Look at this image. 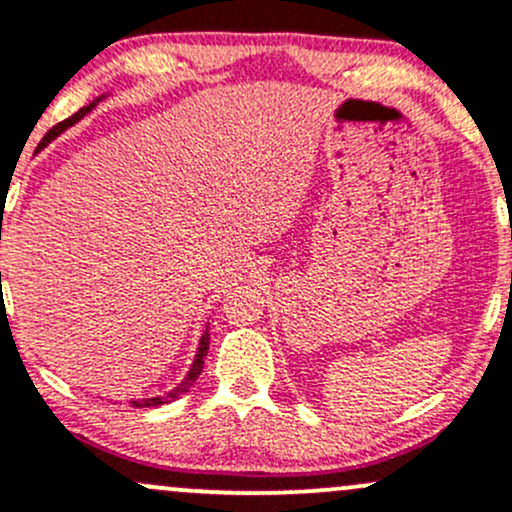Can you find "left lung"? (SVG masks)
I'll use <instances>...</instances> for the list:
<instances>
[{"label":"left lung","instance_id":"obj_1","mask_svg":"<svg viewBox=\"0 0 512 512\" xmlns=\"http://www.w3.org/2000/svg\"><path fill=\"white\" fill-rule=\"evenodd\" d=\"M510 238H512V233H510Z\"/></svg>","mask_w":512,"mask_h":512}]
</instances>
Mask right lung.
Masks as SVG:
<instances>
[{"instance_id": "1", "label": "right lung", "mask_w": 512, "mask_h": 512, "mask_svg": "<svg viewBox=\"0 0 512 512\" xmlns=\"http://www.w3.org/2000/svg\"><path fill=\"white\" fill-rule=\"evenodd\" d=\"M104 97H97L92 101V104L89 106H84V109H80L77 111L75 116H70V119H65L63 123H58V126H53L50 128V131L46 133V138L41 140V145H38V148H46V145L50 143V140H53L55 136H60V133L65 131V128H70L72 123H77L82 119L84 114H89V111L94 109V106H97V101H101ZM0 284H2V272H0ZM209 330H206L204 335H201V340H199V350H196V357H194V364H192V369H189V374H187V379L182 381V384L179 386H174V389L167 393V396H157V398H140V401H131L133 406L136 408H153V406H162V403H172V401H177L179 396H184V393H187L189 389H192L194 386V381L199 379V374H201V369H204V357H206V352H209Z\"/></svg>"}]
</instances>
